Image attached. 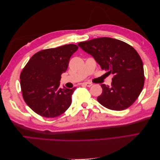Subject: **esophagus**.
Segmentation results:
<instances>
[{
  "label": "esophagus",
  "instance_id": "esophagus-1",
  "mask_svg": "<svg viewBox=\"0 0 160 160\" xmlns=\"http://www.w3.org/2000/svg\"><path fill=\"white\" fill-rule=\"evenodd\" d=\"M82 85H85L87 87H91L93 85V84H92L91 83H89V82H84V83H82Z\"/></svg>",
  "mask_w": 160,
  "mask_h": 160
}]
</instances>
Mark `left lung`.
I'll return each instance as SVG.
<instances>
[{
  "label": "left lung",
  "mask_w": 160,
  "mask_h": 160,
  "mask_svg": "<svg viewBox=\"0 0 160 160\" xmlns=\"http://www.w3.org/2000/svg\"><path fill=\"white\" fill-rule=\"evenodd\" d=\"M79 47L91 55L101 69L113 74L111 85L101 84L98 102L109 109L122 111L130 107L143 88V62L134 48L109 37L80 42Z\"/></svg>",
  "instance_id": "8db88e82"
}]
</instances>
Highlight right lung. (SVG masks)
<instances>
[{"label": "right lung", "instance_id": "1", "mask_svg": "<svg viewBox=\"0 0 160 160\" xmlns=\"http://www.w3.org/2000/svg\"><path fill=\"white\" fill-rule=\"evenodd\" d=\"M78 49L74 44L37 52L22 70L21 88L24 101L42 117L56 118L71 104L76 88H59L61 74L67 68L71 55Z\"/></svg>", "mask_w": 160, "mask_h": 160}]
</instances>
